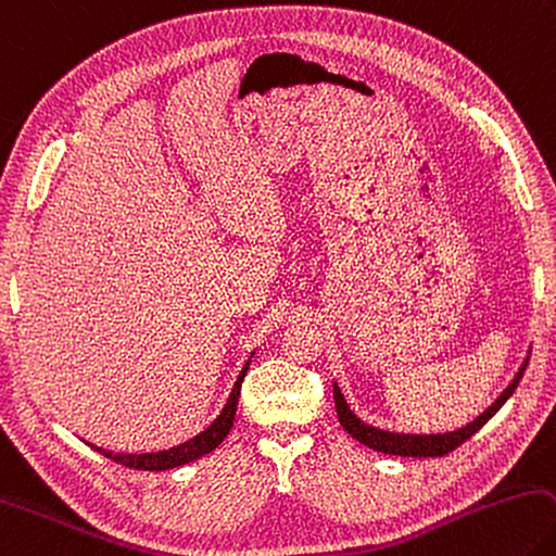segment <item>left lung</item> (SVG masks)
<instances>
[{
	"mask_svg": "<svg viewBox=\"0 0 556 556\" xmlns=\"http://www.w3.org/2000/svg\"><path fill=\"white\" fill-rule=\"evenodd\" d=\"M530 355L525 357V362L518 369V375L513 377V381L506 387V391L501 393V396L491 403V406L481 413L477 420H471L469 426H464L459 430H452V432H438V435H406V432H391V430H381L369 426V422L359 420L355 416V410L348 406L345 396H342V391L338 387V381H332V396H336V408H338V418H340V426L348 430V435L355 438L362 445H367L369 450L375 452H383V454H399V457H445L452 450H457L462 442H467L473 432H479L486 422L496 416L501 410L503 403H506L513 391L518 389V383L525 375V367H528Z\"/></svg>",
	"mask_w": 556,
	"mask_h": 556,
	"instance_id": "1",
	"label": "left lung"
}]
</instances>
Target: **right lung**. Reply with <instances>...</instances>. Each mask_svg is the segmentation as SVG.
<instances>
[{"label": "right lung", "mask_w": 556, "mask_h": 556, "mask_svg": "<svg viewBox=\"0 0 556 556\" xmlns=\"http://www.w3.org/2000/svg\"><path fill=\"white\" fill-rule=\"evenodd\" d=\"M252 355H255V352H252ZM252 355L243 365V369H240V375L233 383V391H230V396L226 401L224 410L218 413V418L211 422L206 430H201L199 435H194L191 440L181 442V445L169 447V450L140 452V454H136V452L134 454H130V452H109V450L97 447V445H89V447L97 450L99 454H104V457H109L111 462L124 464V467H130V469H143V471H167V469L181 467V464H189V462H194L199 457H204V454H208V452H214L220 445V442H224V438L228 435L230 428H233L238 399H240V383H243V379L248 375Z\"/></svg>", "instance_id": "add662e5"}]
</instances>
